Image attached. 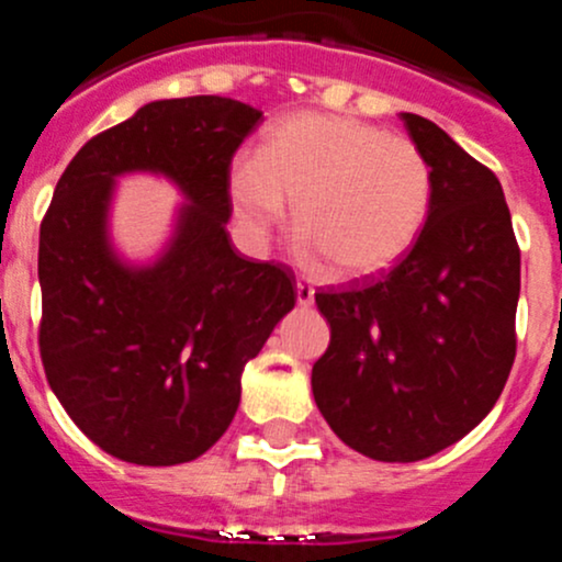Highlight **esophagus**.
I'll list each match as a JSON object with an SVG mask.
<instances>
[{"label": "esophagus", "mask_w": 562, "mask_h": 562, "mask_svg": "<svg viewBox=\"0 0 562 562\" xmlns=\"http://www.w3.org/2000/svg\"><path fill=\"white\" fill-rule=\"evenodd\" d=\"M314 294H316V289L311 286L308 281H303V279L297 281V303L303 305V308H308V305H314Z\"/></svg>", "instance_id": "34e87169"}]
</instances>
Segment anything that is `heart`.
I'll list each match as a JSON object with an SVG mask.
<instances>
[{"label":"heart","instance_id":"1","mask_svg":"<svg viewBox=\"0 0 562 562\" xmlns=\"http://www.w3.org/2000/svg\"><path fill=\"white\" fill-rule=\"evenodd\" d=\"M229 196L254 243L292 202L294 229L335 276H370L397 262L422 235L432 172L408 137L349 115L300 113L265 135L257 159L235 161Z\"/></svg>","mask_w":562,"mask_h":562}]
</instances>
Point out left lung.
<instances>
[{
	"instance_id": "8db88e82",
	"label": "left lung",
	"mask_w": 562,
	"mask_h": 562,
	"mask_svg": "<svg viewBox=\"0 0 562 562\" xmlns=\"http://www.w3.org/2000/svg\"><path fill=\"white\" fill-rule=\"evenodd\" d=\"M401 119L430 165V216L390 273L316 294L329 346L311 373L335 436L381 462L468 436L517 355L519 246L501 181L441 126Z\"/></svg>"
}]
</instances>
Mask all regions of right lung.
<instances>
[{
  "mask_svg": "<svg viewBox=\"0 0 562 562\" xmlns=\"http://www.w3.org/2000/svg\"><path fill=\"white\" fill-rule=\"evenodd\" d=\"M262 110L156 100L91 137L40 224V357L69 419L108 454L178 465L233 422L240 375L294 308L292 273L229 243V165ZM151 171L188 202L166 251L130 266L109 243L114 178Z\"/></svg>",
  "mask_w": 562,
  "mask_h": 562,
  "instance_id": "1",
  "label": "right lung"
}]
</instances>
